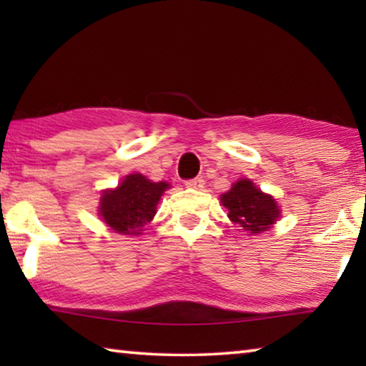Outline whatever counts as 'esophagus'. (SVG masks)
<instances>
[{"label": "esophagus", "instance_id": "1", "mask_svg": "<svg viewBox=\"0 0 366 366\" xmlns=\"http://www.w3.org/2000/svg\"><path fill=\"white\" fill-rule=\"evenodd\" d=\"M203 185H205V181H203L202 177H195V179H189V181H185V187H189V189L200 190V189H203Z\"/></svg>", "mask_w": 366, "mask_h": 366}]
</instances>
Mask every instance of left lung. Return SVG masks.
<instances>
[{
    "label": "left lung",
    "mask_w": 366,
    "mask_h": 366,
    "mask_svg": "<svg viewBox=\"0 0 366 366\" xmlns=\"http://www.w3.org/2000/svg\"><path fill=\"white\" fill-rule=\"evenodd\" d=\"M221 203L227 208L231 221L250 234L266 231L280 218L274 198L263 194L249 179L235 182L232 189L221 197Z\"/></svg>",
    "instance_id": "1"
}]
</instances>
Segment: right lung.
Instances as JSON below:
<instances>
[{
	"instance_id": "add662e5",
	"label": "right lung",
	"mask_w": 366,
	"mask_h": 366,
	"mask_svg": "<svg viewBox=\"0 0 366 366\" xmlns=\"http://www.w3.org/2000/svg\"><path fill=\"white\" fill-rule=\"evenodd\" d=\"M168 187L169 184L152 182L142 174L127 176L119 187L102 195V218L116 232L137 235L152 221L159 198Z\"/></svg>"
}]
</instances>
